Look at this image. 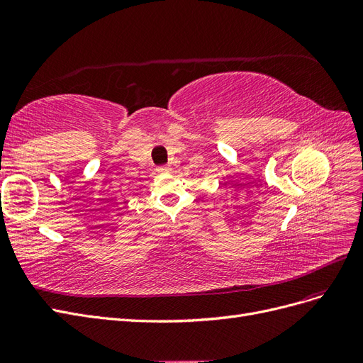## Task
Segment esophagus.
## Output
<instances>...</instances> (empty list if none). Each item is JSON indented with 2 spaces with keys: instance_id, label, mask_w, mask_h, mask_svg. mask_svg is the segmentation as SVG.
<instances>
[{
  "instance_id": "esophagus-1",
  "label": "esophagus",
  "mask_w": 363,
  "mask_h": 363,
  "mask_svg": "<svg viewBox=\"0 0 363 363\" xmlns=\"http://www.w3.org/2000/svg\"><path fill=\"white\" fill-rule=\"evenodd\" d=\"M169 169V164H160V167H157V172H168Z\"/></svg>"
}]
</instances>
